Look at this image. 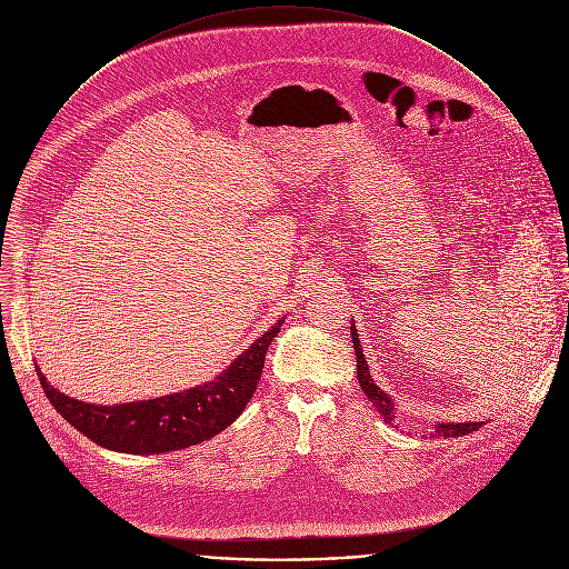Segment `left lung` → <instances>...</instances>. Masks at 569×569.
I'll return each mask as SVG.
<instances>
[{"mask_svg":"<svg viewBox=\"0 0 569 569\" xmlns=\"http://www.w3.org/2000/svg\"><path fill=\"white\" fill-rule=\"evenodd\" d=\"M351 340H353V349H356V358H358V380H360V387L362 391L367 393V398L371 400L373 408L380 412V417H385V423H393L396 421V405H393V398L387 396L371 378V371H369V365L365 360V353H362V347H360V338H358V329L356 323L351 321ZM483 426L481 423H437L435 426V437H463V435H470V432H477L479 428Z\"/></svg>","mask_w":569,"mask_h":569,"instance_id":"8db88e82","label":"left lung"}]
</instances>
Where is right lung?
<instances>
[{"instance_id":"add662e5","label":"right lung","mask_w":569,"mask_h":569,"mask_svg":"<svg viewBox=\"0 0 569 569\" xmlns=\"http://www.w3.org/2000/svg\"><path fill=\"white\" fill-rule=\"evenodd\" d=\"M286 317L257 338L220 376L187 391L137 402L94 405L49 385L36 365L40 385L56 412L97 446L128 455H161L202 443L229 428L246 410L263 373L268 347Z\"/></svg>"}]
</instances>
